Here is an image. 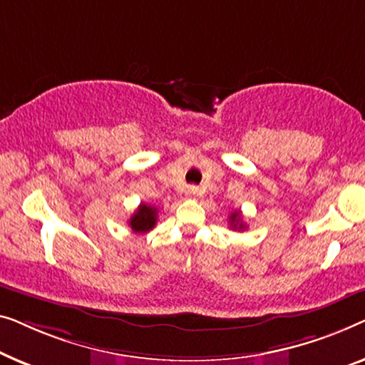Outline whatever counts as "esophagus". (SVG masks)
Segmentation results:
<instances>
[{
    "label": "esophagus",
    "mask_w": 365,
    "mask_h": 365,
    "mask_svg": "<svg viewBox=\"0 0 365 365\" xmlns=\"http://www.w3.org/2000/svg\"><path fill=\"white\" fill-rule=\"evenodd\" d=\"M197 195H198L197 187H188V190H187V197H197Z\"/></svg>",
    "instance_id": "obj_1"
}]
</instances>
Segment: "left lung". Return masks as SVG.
<instances>
[{"label": "left lung", "mask_w": 365, "mask_h": 365, "mask_svg": "<svg viewBox=\"0 0 365 365\" xmlns=\"http://www.w3.org/2000/svg\"><path fill=\"white\" fill-rule=\"evenodd\" d=\"M230 227L233 230H245L246 225L243 223V217H241V212H235L230 215Z\"/></svg>", "instance_id": "8db88e82"}]
</instances>
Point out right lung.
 Wrapping results in <instances>:
<instances>
[{"instance_id": "obj_1", "label": "right lung", "mask_w": 365, "mask_h": 365, "mask_svg": "<svg viewBox=\"0 0 365 365\" xmlns=\"http://www.w3.org/2000/svg\"><path fill=\"white\" fill-rule=\"evenodd\" d=\"M157 223V208L147 203H140L135 213L129 220V227L135 233H147L155 227Z\"/></svg>"}]
</instances>
